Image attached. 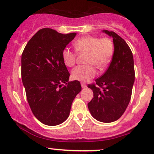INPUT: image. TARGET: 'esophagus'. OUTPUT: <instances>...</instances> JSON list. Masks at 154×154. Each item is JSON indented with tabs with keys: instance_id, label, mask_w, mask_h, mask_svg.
Listing matches in <instances>:
<instances>
[{
	"instance_id": "1",
	"label": "esophagus",
	"mask_w": 154,
	"mask_h": 154,
	"mask_svg": "<svg viewBox=\"0 0 154 154\" xmlns=\"http://www.w3.org/2000/svg\"><path fill=\"white\" fill-rule=\"evenodd\" d=\"M81 86H82V88H86V87H87V85H85V83L82 82V83H81Z\"/></svg>"
}]
</instances>
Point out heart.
<instances>
[{
	"label": "heart",
	"mask_w": 154,
	"mask_h": 154,
	"mask_svg": "<svg viewBox=\"0 0 154 154\" xmlns=\"http://www.w3.org/2000/svg\"><path fill=\"white\" fill-rule=\"evenodd\" d=\"M74 47L77 52H86L84 65H79L72 69V79L87 82L97 74L95 66L103 68L112 59L114 53V44L107 37L100 38L95 36H85L76 40ZM63 62L66 66H73L76 62V53L69 48H64L62 52Z\"/></svg>",
	"instance_id": "obj_1"
}]
</instances>
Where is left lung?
I'll use <instances>...</instances> for the list:
<instances>
[{"label": "left lung", "instance_id": "1", "mask_svg": "<svg viewBox=\"0 0 154 154\" xmlns=\"http://www.w3.org/2000/svg\"><path fill=\"white\" fill-rule=\"evenodd\" d=\"M103 32L113 38L114 54L106 72L88 85L94 97L88 106L94 118L111 123L121 117L126 110L132 94L135 79L132 51L123 38L113 32Z\"/></svg>", "mask_w": 154, "mask_h": 154}]
</instances>
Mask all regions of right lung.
<instances>
[{
	"label": "right lung",
	"instance_id": "1",
	"mask_svg": "<svg viewBox=\"0 0 154 154\" xmlns=\"http://www.w3.org/2000/svg\"><path fill=\"white\" fill-rule=\"evenodd\" d=\"M76 33L62 34L40 29L29 41L21 55V78L33 114L42 123L57 125L69 117L72 103L82 90L69 73L62 52Z\"/></svg>",
	"mask_w": 154,
	"mask_h": 154
}]
</instances>
